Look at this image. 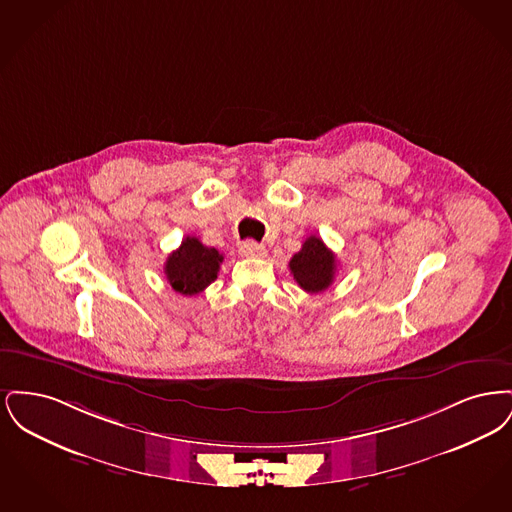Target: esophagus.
Masks as SVG:
<instances>
[{
	"label": "esophagus",
	"mask_w": 512,
	"mask_h": 512,
	"mask_svg": "<svg viewBox=\"0 0 512 512\" xmlns=\"http://www.w3.org/2000/svg\"><path fill=\"white\" fill-rule=\"evenodd\" d=\"M240 251L245 257H265L267 255V247L265 245L257 244L253 240H245L240 244Z\"/></svg>",
	"instance_id": "1"
}]
</instances>
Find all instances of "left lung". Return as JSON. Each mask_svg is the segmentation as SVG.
Wrapping results in <instances>:
<instances>
[{"mask_svg": "<svg viewBox=\"0 0 512 512\" xmlns=\"http://www.w3.org/2000/svg\"><path fill=\"white\" fill-rule=\"evenodd\" d=\"M336 268V255L317 236H309L290 261L293 280L309 293L324 292L334 282Z\"/></svg>", "mask_w": 512, "mask_h": 512, "instance_id": "obj_1", "label": "left lung"}]
</instances>
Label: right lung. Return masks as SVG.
I'll list each match as a JSON object with an SVG mask.
<instances>
[{
  "instance_id": "add662e5",
  "label": "right lung",
  "mask_w": 512,
  "mask_h": 512,
  "mask_svg": "<svg viewBox=\"0 0 512 512\" xmlns=\"http://www.w3.org/2000/svg\"><path fill=\"white\" fill-rule=\"evenodd\" d=\"M222 255L215 247L201 244L197 238H184L165 263V274L174 292L197 295L217 280Z\"/></svg>"
}]
</instances>
